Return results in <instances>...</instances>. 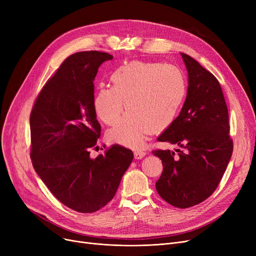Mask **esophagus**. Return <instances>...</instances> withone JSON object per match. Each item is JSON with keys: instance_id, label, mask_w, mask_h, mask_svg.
Masks as SVG:
<instances>
[{"instance_id": "1", "label": "esophagus", "mask_w": 256, "mask_h": 256, "mask_svg": "<svg viewBox=\"0 0 256 256\" xmlns=\"http://www.w3.org/2000/svg\"><path fill=\"white\" fill-rule=\"evenodd\" d=\"M134 156H135V158L141 160L142 158H144L146 156V152L143 150H136L135 154H134Z\"/></svg>"}]
</instances>
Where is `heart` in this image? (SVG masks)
I'll use <instances>...</instances> for the list:
<instances>
[{"instance_id":"heart-1","label":"heart","mask_w":256,"mask_h":256,"mask_svg":"<svg viewBox=\"0 0 256 256\" xmlns=\"http://www.w3.org/2000/svg\"><path fill=\"white\" fill-rule=\"evenodd\" d=\"M110 86L98 87L93 98L96 116L115 142L132 148L143 146L148 134L162 132L176 119L186 94V80L180 67L160 62L132 61L111 74Z\"/></svg>"}]
</instances>
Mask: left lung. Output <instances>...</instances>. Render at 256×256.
Returning a JSON list of instances; mask_svg holds the SVG:
<instances>
[{
  "label": "left lung",
  "mask_w": 256,
  "mask_h": 256,
  "mask_svg": "<svg viewBox=\"0 0 256 256\" xmlns=\"http://www.w3.org/2000/svg\"><path fill=\"white\" fill-rule=\"evenodd\" d=\"M188 92L180 115L158 138L178 144V152L158 150L163 163L156 188L173 206L186 208L208 198L230 163L234 144L230 136L228 110L221 86L212 74L186 54Z\"/></svg>",
  "instance_id": "1"
}]
</instances>
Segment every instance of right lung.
<instances>
[{"label":"right lung","instance_id":"add662e5","mask_svg":"<svg viewBox=\"0 0 256 256\" xmlns=\"http://www.w3.org/2000/svg\"><path fill=\"white\" fill-rule=\"evenodd\" d=\"M112 59L98 50L66 58L38 94L30 116L36 173L60 202L78 212H94L110 202L134 158L130 150L117 144L90 158L100 136L93 80L98 67Z\"/></svg>","mask_w":256,"mask_h":256}]
</instances>
